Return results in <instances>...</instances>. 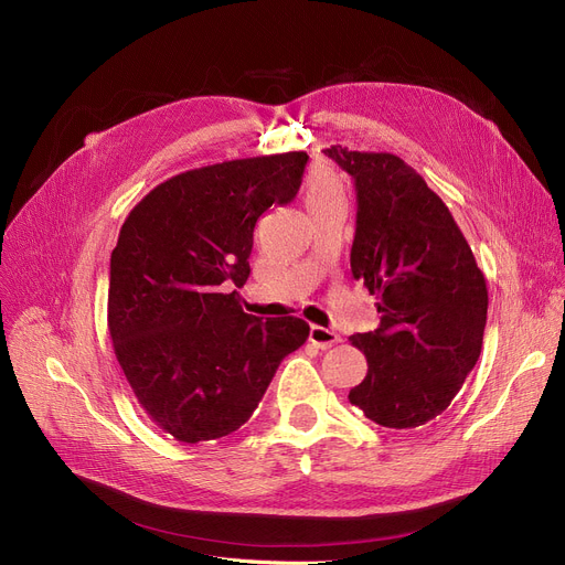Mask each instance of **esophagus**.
Here are the masks:
<instances>
[{
    "label": "esophagus",
    "instance_id": "34e87169",
    "mask_svg": "<svg viewBox=\"0 0 565 565\" xmlns=\"http://www.w3.org/2000/svg\"><path fill=\"white\" fill-rule=\"evenodd\" d=\"M309 341L320 348V350H328L332 345H337L341 341V337L334 332V330H328V328H320V324H311L309 330Z\"/></svg>",
    "mask_w": 565,
    "mask_h": 565
}]
</instances>
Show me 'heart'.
Instances as JSON below:
<instances>
[{
  "instance_id": "b5f03b06",
  "label": "heart",
  "mask_w": 565,
  "mask_h": 565,
  "mask_svg": "<svg viewBox=\"0 0 565 565\" xmlns=\"http://www.w3.org/2000/svg\"><path fill=\"white\" fill-rule=\"evenodd\" d=\"M305 203L309 211L313 207L334 201V199H345V190L341 178L324 164H313L305 178V190H302Z\"/></svg>"
}]
</instances>
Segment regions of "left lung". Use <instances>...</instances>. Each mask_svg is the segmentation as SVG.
Listing matches in <instances>:
<instances>
[{"label":"left lung","instance_id":"8db88e82","mask_svg":"<svg viewBox=\"0 0 565 565\" xmlns=\"http://www.w3.org/2000/svg\"><path fill=\"white\" fill-rule=\"evenodd\" d=\"M358 192L352 277L377 298L380 324L352 334L369 362L348 398L384 428H417L451 405L477 366L488 288L449 207L392 153L324 151Z\"/></svg>","mask_w":565,"mask_h":565}]
</instances>
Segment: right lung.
I'll use <instances>...</instances> for the list:
<instances>
[{"label": "right lung", "instance_id": "1", "mask_svg": "<svg viewBox=\"0 0 565 565\" xmlns=\"http://www.w3.org/2000/svg\"><path fill=\"white\" fill-rule=\"evenodd\" d=\"M302 151L178 173L130 211L109 260L116 360L151 422L173 439H220L249 422L302 318L241 307L258 217L298 194Z\"/></svg>", "mask_w": 565, "mask_h": 565}]
</instances>
